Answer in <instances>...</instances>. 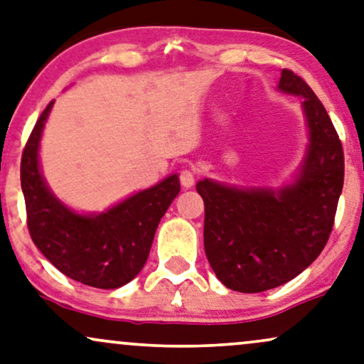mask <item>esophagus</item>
I'll return each instance as SVG.
<instances>
[{"mask_svg": "<svg viewBox=\"0 0 364 364\" xmlns=\"http://www.w3.org/2000/svg\"><path fill=\"white\" fill-rule=\"evenodd\" d=\"M178 178H181V183L183 188H191L193 186V182H196V173L192 171H182Z\"/></svg>", "mask_w": 364, "mask_h": 364, "instance_id": "obj_1", "label": "esophagus"}]
</instances>
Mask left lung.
I'll return each mask as SVG.
<instances>
[{
	"mask_svg": "<svg viewBox=\"0 0 364 364\" xmlns=\"http://www.w3.org/2000/svg\"><path fill=\"white\" fill-rule=\"evenodd\" d=\"M277 90L303 97L309 145L296 181L277 191L210 178L196 186L205 205V256L239 292L272 289L309 267L328 242L343 191V145L326 108L291 70H282Z\"/></svg>",
	"mask_w": 364,
	"mask_h": 364,
	"instance_id": "1",
	"label": "left lung"
}]
</instances>
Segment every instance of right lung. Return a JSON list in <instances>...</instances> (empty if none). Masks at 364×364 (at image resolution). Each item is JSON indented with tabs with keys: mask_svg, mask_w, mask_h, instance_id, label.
<instances>
[{
	"mask_svg": "<svg viewBox=\"0 0 364 364\" xmlns=\"http://www.w3.org/2000/svg\"><path fill=\"white\" fill-rule=\"evenodd\" d=\"M53 102L33 129L21 157V188L28 230L41 254L70 279L117 289L147 262L155 230L181 191L178 176L134 193L102 214H77L61 204L40 171V139Z\"/></svg>",
	"mask_w": 364,
	"mask_h": 364,
	"instance_id": "add662e5",
	"label": "right lung"
}]
</instances>
